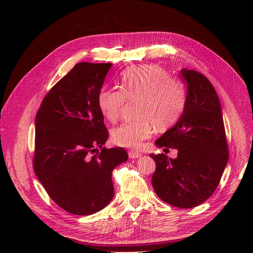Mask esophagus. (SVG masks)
Returning <instances> with one entry per match:
<instances>
[{"label": "esophagus", "instance_id": "1", "mask_svg": "<svg viewBox=\"0 0 253 253\" xmlns=\"http://www.w3.org/2000/svg\"><path fill=\"white\" fill-rule=\"evenodd\" d=\"M128 155H129L130 159H137L139 157H141V153L140 152H137V151H129L128 152Z\"/></svg>", "mask_w": 253, "mask_h": 253}]
</instances>
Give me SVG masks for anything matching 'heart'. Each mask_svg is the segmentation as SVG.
I'll use <instances>...</instances> for the list:
<instances>
[{"mask_svg":"<svg viewBox=\"0 0 253 253\" xmlns=\"http://www.w3.org/2000/svg\"><path fill=\"white\" fill-rule=\"evenodd\" d=\"M120 87H104L99 91L98 105L110 122H116L127 100H140L139 115L142 118L126 122L112 132L113 141L124 148L136 149L152 133L153 124L165 129L181 115L186 101V90L178 79L169 77L165 68L154 64L133 66L124 71Z\"/></svg>","mask_w":253,"mask_h":253,"instance_id":"b5f03b06","label":"heart"}]
</instances>
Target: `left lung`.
<instances>
[{"mask_svg": "<svg viewBox=\"0 0 253 253\" xmlns=\"http://www.w3.org/2000/svg\"><path fill=\"white\" fill-rule=\"evenodd\" d=\"M187 84L184 112L174 127L155 144L178 150L176 159L150 154L157 169L152 186L157 196L170 206L188 209L213 195L228 161L223 114L215 89L203 74L182 68ZM166 150V149H165Z\"/></svg>", "mask_w": 253, "mask_h": 253, "instance_id": "1", "label": "left lung"}]
</instances>
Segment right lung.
<instances>
[{"mask_svg":"<svg viewBox=\"0 0 253 253\" xmlns=\"http://www.w3.org/2000/svg\"><path fill=\"white\" fill-rule=\"evenodd\" d=\"M111 66L76 64L46 93L36 115L35 173L52 200L75 215H90L111 202L113 169L128 159L121 147H103L109 131L98 94Z\"/></svg>","mask_w":253,"mask_h":253,"instance_id":"right-lung-1","label":"right lung"}]
</instances>
